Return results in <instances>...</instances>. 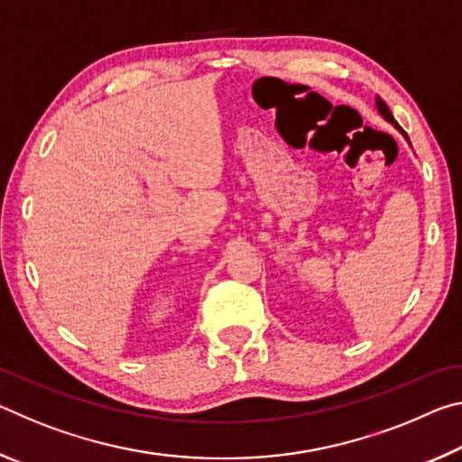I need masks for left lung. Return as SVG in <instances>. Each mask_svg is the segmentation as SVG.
Here are the masks:
<instances>
[{"mask_svg": "<svg viewBox=\"0 0 462 462\" xmlns=\"http://www.w3.org/2000/svg\"><path fill=\"white\" fill-rule=\"evenodd\" d=\"M377 107H379V114L383 116V118H385L387 122H391V124H395V126H397V122H395V118H393V114H391V109L387 107V104H385V101H383L381 97H377ZM397 128H400V126H397ZM402 130V128H400ZM402 134L405 136V138H408V134H405V132L402 130ZM408 143H410V138H408Z\"/></svg>", "mask_w": 462, "mask_h": 462, "instance_id": "8db88e82", "label": "left lung"}]
</instances>
